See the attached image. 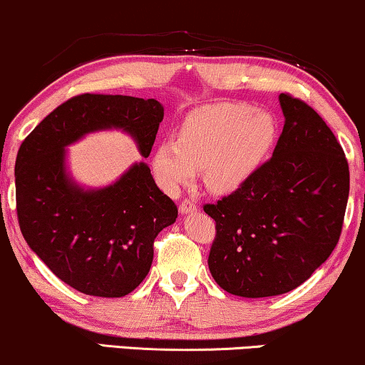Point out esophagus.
<instances>
[{
    "instance_id": "obj_1",
    "label": "esophagus",
    "mask_w": 365,
    "mask_h": 365,
    "mask_svg": "<svg viewBox=\"0 0 365 365\" xmlns=\"http://www.w3.org/2000/svg\"><path fill=\"white\" fill-rule=\"evenodd\" d=\"M197 210V204L192 200V198H183L182 202H180V212L182 214H190V212H195Z\"/></svg>"
}]
</instances>
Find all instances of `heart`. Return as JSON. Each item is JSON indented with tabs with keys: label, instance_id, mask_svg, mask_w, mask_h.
<instances>
[{
	"label": "heart",
	"instance_id": "1",
	"mask_svg": "<svg viewBox=\"0 0 365 365\" xmlns=\"http://www.w3.org/2000/svg\"><path fill=\"white\" fill-rule=\"evenodd\" d=\"M276 140V121L249 104L224 103L195 109L183 119L175 141L156 146L153 170L168 192L178 190L202 168L215 193L237 190Z\"/></svg>",
	"mask_w": 365,
	"mask_h": 365
}]
</instances>
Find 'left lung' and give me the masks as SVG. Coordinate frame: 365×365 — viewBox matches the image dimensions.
<instances>
[{
  "instance_id": "left-lung-1",
  "label": "left lung",
  "mask_w": 365,
  "mask_h": 365,
  "mask_svg": "<svg viewBox=\"0 0 365 365\" xmlns=\"http://www.w3.org/2000/svg\"><path fill=\"white\" fill-rule=\"evenodd\" d=\"M284 128L273 156L237 190L204 210L215 220L209 269L246 298L298 288L329 259L349 198V163L331 129L305 101L279 96Z\"/></svg>"
}]
</instances>
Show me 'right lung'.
Segmentation results:
<instances>
[{
    "label": "right lung",
    "mask_w": 365,
    "mask_h": 365,
    "mask_svg": "<svg viewBox=\"0 0 365 365\" xmlns=\"http://www.w3.org/2000/svg\"><path fill=\"white\" fill-rule=\"evenodd\" d=\"M163 106L131 96H73L21 143L15 163L16 215L31 251L77 292L119 298L148 274L153 242L178 209L136 163L114 185L82 190L66 173V146L86 133L121 128L148 158Z\"/></svg>",
    "instance_id": "1"
}]
</instances>
